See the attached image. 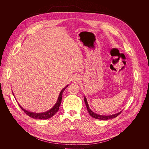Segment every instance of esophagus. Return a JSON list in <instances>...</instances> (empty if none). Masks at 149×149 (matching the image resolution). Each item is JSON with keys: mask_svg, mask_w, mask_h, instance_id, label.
Segmentation results:
<instances>
[{"mask_svg": "<svg viewBox=\"0 0 149 149\" xmlns=\"http://www.w3.org/2000/svg\"><path fill=\"white\" fill-rule=\"evenodd\" d=\"M72 81L77 83V82H79L81 80V78H80V77L78 75H75L74 76H73L72 77Z\"/></svg>", "mask_w": 149, "mask_h": 149, "instance_id": "esophagus-1", "label": "esophagus"}]
</instances>
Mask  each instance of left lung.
Listing matches in <instances>:
<instances>
[{
    "label": "left lung",
    "instance_id": "1",
    "mask_svg": "<svg viewBox=\"0 0 149 149\" xmlns=\"http://www.w3.org/2000/svg\"><path fill=\"white\" fill-rule=\"evenodd\" d=\"M84 102L85 103H86V107H87V110L90 114V115L94 118H96V119H98V120H109V119H111V118H116V117H117L119 114H121V113L122 112V111H121L120 112L118 113H116L115 114H112V115H110V116H103V115H100V114H96V113H94L93 111H91V110L90 109L89 106H88V102H87V99L86 98V97H84Z\"/></svg>",
    "mask_w": 149,
    "mask_h": 149
}]
</instances>
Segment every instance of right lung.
<instances>
[{
    "instance_id": "1",
    "label": "right lung",
    "mask_w": 149,
    "mask_h": 149,
    "mask_svg": "<svg viewBox=\"0 0 149 149\" xmlns=\"http://www.w3.org/2000/svg\"><path fill=\"white\" fill-rule=\"evenodd\" d=\"M68 86V85L63 88L61 91L59 93L58 100L56 102V104L54 105V107L51 109L45 112V113H32V112H30L28 111H26V110L24 109L22 107H21L20 105H19V104L18 103V104L19 105L20 107L21 108L24 112L25 113H26L28 116H29V117L33 118H35V119H41V120H46L48 118H49L51 117H52L55 114V113L58 111L59 108V106L61 102V100H62V93L64 91V90L66 89V88Z\"/></svg>"
}]
</instances>
